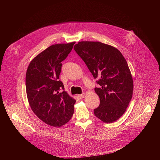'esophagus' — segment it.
Wrapping results in <instances>:
<instances>
[{"mask_svg": "<svg viewBox=\"0 0 160 160\" xmlns=\"http://www.w3.org/2000/svg\"><path fill=\"white\" fill-rule=\"evenodd\" d=\"M84 97H85V94H81V95L78 96V98L80 99H83V98H84Z\"/></svg>", "mask_w": 160, "mask_h": 160, "instance_id": "34e87169", "label": "esophagus"}]
</instances>
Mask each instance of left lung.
<instances>
[{
  "instance_id": "left-lung-1",
  "label": "left lung",
  "mask_w": 160,
  "mask_h": 160,
  "mask_svg": "<svg viewBox=\"0 0 160 160\" xmlns=\"http://www.w3.org/2000/svg\"><path fill=\"white\" fill-rule=\"evenodd\" d=\"M74 49L94 78L100 79L95 92L100 99L94 115L104 123L118 120L133 94V78L126 59L116 48L100 42L81 41Z\"/></svg>"
}]
</instances>
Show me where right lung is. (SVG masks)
Segmentation results:
<instances>
[{"label": "right lung", "mask_w": 160, "mask_h": 160, "mask_svg": "<svg viewBox=\"0 0 160 160\" xmlns=\"http://www.w3.org/2000/svg\"><path fill=\"white\" fill-rule=\"evenodd\" d=\"M75 42L51 45L30 62L26 73V91L29 105L39 119L52 127H60L70 121L76 100L69 96L59 80L61 62Z\"/></svg>", "instance_id": "add662e5"}]
</instances>
